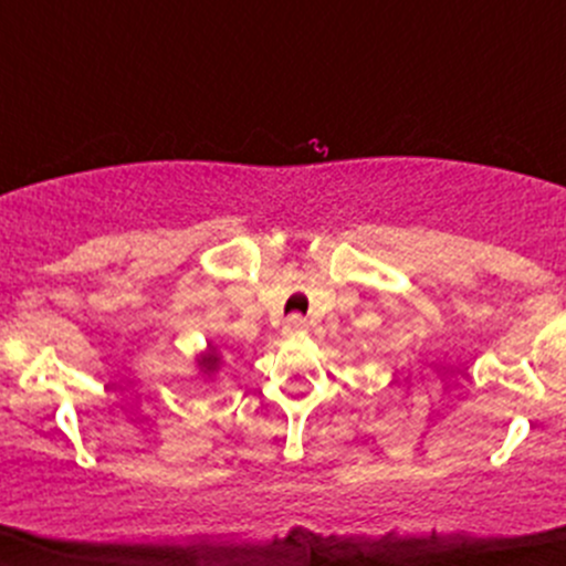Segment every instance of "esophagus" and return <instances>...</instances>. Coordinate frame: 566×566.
Instances as JSON below:
<instances>
[{
    "label": "esophagus",
    "mask_w": 566,
    "mask_h": 566,
    "mask_svg": "<svg viewBox=\"0 0 566 566\" xmlns=\"http://www.w3.org/2000/svg\"><path fill=\"white\" fill-rule=\"evenodd\" d=\"M305 327H308V324H305L303 316L292 314L290 319L282 324V335H287V337H292V335H301V333H305Z\"/></svg>",
    "instance_id": "obj_1"
}]
</instances>
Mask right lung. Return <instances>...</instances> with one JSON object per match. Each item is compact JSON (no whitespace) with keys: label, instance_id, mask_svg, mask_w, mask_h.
I'll list each match as a JSON object with an SVG mask.
<instances>
[{"label":"right lung","instance_id":"add662e5","mask_svg":"<svg viewBox=\"0 0 566 566\" xmlns=\"http://www.w3.org/2000/svg\"><path fill=\"white\" fill-rule=\"evenodd\" d=\"M220 361H223V359H220V350H218L216 343H207V348L199 350V354H197V367H199L201 378H205V380L216 378V373L220 369Z\"/></svg>","mask_w":566,"mask_h":566}]
</instances>
